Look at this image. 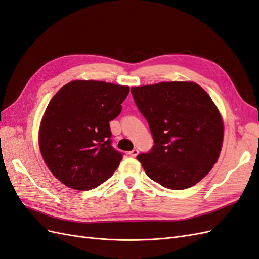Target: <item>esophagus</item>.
<instances>
[{"label":"esophagus","instance_id":"34e87169","mask_svg":"<svg viewBox=\"0 0 259 259\" xmlns=\"http://www.w3.org/2000/svg\"><path fill=\"white\" fill-rule=\"evenodd\" d=\"M138 153H139V151L137 150V149H133L132 151H130V152H128V154H130L131 156H134V158H135V156H137V155H138Z\"/></svg>","mask_w":259,"mask_h":259}]
</instances>
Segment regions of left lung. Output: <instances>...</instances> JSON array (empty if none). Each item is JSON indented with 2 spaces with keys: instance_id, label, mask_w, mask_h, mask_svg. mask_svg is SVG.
<instances>
[{
  "instance_id": "obj_1",
  "label": "left lung",
  "mask_w": 259,
  "mask_h": 259,
  "mask_svg": "<svg viewBox=\"0 0 259 259\" xmlns=\"http://www.w3.org/2000/svg\"><path fill=\"white\" fill-rule=\"evenodd\" d=\"M131 93L154 140L150 152L137 156L146 174L173 190L198 184L224 142L223 117L210 96L191 81L133 86Z\"/></svg>"
}]
</instances>
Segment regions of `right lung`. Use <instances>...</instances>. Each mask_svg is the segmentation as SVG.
Instances as JSON below:
<instances>
[{
    "instance_id": "right-lung-1",
    "label": "right lung",
    "mask_w": 259,
    "mask_h": 259,
    "mask_svg": "<svg viewBox=\"0 0 259 259\" xmlns=\"http://www.w3.org/2000/svg\"><path fill=\"white\" fill-rule=\"evenodd\" d=\"M130 88L74 80L55 94L38 128V148L51 173L75 190L110 178L122 154L111 147L109 122L120 114Z\"/></svg>"
}]
</instances>
